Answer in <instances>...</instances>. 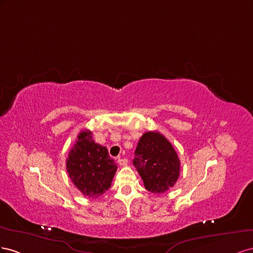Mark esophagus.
<instances>
[{"label": "esophagus", "mask_w": 253, "mask_h": 253, "mask_svg": "<svg viewBox=\"0 0 253 253\" xmlns=\"http://www.w3.org/2000/svg\"><path fill=\"white\" fill-rule=\"evenodd\" d=\"M118 162H119L121 167H125V165H127V163H128V160L126 158H119Z\"/></svg>", "instance_id": "obj_1"}]
</instances>
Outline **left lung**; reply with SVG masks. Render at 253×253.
Listing matches in <instances>:
<instances>
[{
    "mask_svg": "<svg viewBox=\"0 0 253 253\" xmlns=\"http://www.w3.org/2000/svg\"><path fill=\"white\" fill-rule=\"evenodd\" d=\"M133 165L145 189L165 193L175 185L180 175V160L169 141L158 131L145 132L134 151Z\"/></svg>",
    "mask_w": 253,
    "mask_h": 253,
    "instance_id": "obj_1",
    "label": "left lung"
}]
</instances>
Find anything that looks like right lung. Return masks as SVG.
<instances>
[{"instance_id":"right-lung-1","label":"right lung","mask_w":253,"mask_h":253,"mask_svg":"<svg viewBox=\"0 0 253 253\" xmlns=\"http://www.w3.org/2000/svg\"><path fill=\"white\" fill-rule=\"evenodd\" d=\"M118 169L108 149L92 139L90 130H83L67 159L70 179L84 196L98 197L109 190Z\"/></svg>"}]
</instances>
